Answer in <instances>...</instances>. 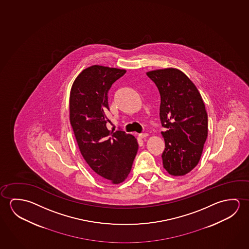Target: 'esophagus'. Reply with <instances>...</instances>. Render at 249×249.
<instances>
[{
    "mask_svg": "<svg viewBox=\"0 0 249 249\" xmlns=\"http://www.w3.org/2000/svg\"><path fill=\"white\" fill-rule=\"evenodd\" d=\"M148 134L147 133H141V134H138V138H146Z\"/></svg>",
    "mask_w": 249,
    "mask_h": 249,
    "instance_id": "1",
    "label": "esophagus"
}]
</instances>
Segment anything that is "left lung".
<instances>
[{"mask_svg": "<svg viewBox=\"0 0 249 249\" xmlns=\"http://www.w3.org/2000/svg\"><path fill=\"white\" fill-rule=\"evenodd\" d=\"M161 97L160 120L165 141L162 164L170 175L183 176L197 165L208 137V114L197 88L175 68L148 71Z\"/></svg>", "mask_w": 249, "mask_h": 249, "instance_id": "obj_1", "label": "left lung"}]
</instances>
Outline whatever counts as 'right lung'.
<instances>
[{"label":"right lung","mask_w":249,"mask_h":249,"mask_svg":"<svg viewBox=\"0 0 249 249\" xmlns=\"http://www.w3.org/2000/svg\"><path fill=\"white\" fill-rule=\"evenodd\" d=\"M126 72L124 69L91 66L76 78L70 93V123L79 150L91 170L119 184L130 172L138 143L132 135L107 129L108 91Z\"/></svg>","instance_id":"obj_1"}]
</instances>
